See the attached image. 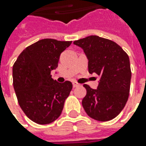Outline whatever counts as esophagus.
<instances>
[{
  "label": "esophagus",
  "instance_id": "esophagus-1",
  "mask_svg": "<svg viewBox=\"0 0 146 146\" xmlns=\"http://www.w3.org/2000/svg\"><path fill=\"white\" fill-rule=\"evenodd\" d=\"M80 84H78V83H76V82H73V87L76 88V87H78Z\"/></svg>",
  "mask_w": 146,
  "mask_h": 146
}]
</instances>
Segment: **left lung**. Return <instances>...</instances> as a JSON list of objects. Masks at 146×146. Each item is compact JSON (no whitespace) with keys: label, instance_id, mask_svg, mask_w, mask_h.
I'll return each mask as SVG.
<instances>
[{"label":"left lung","instance_id":"left-lung-1","mask_svg":"<svg viewBox=\"0 0 146 146\" xmlns=\"http://www.w3.org/2000/svg\"><path fill=\"white\" fill-rule=\"evenodd\" d=\"M88 60V72L100 76L98 88L87 84L82 106L87 115L98 121L113 119L127 103L130 91L131 67L128 55L116 43L98 36L74 41Z\"/></svg>","mask_w":146,"mask_h":146}]
</instances>
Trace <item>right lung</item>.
<instances>
[{"instance_id": "right-lung-1", "label": "right lung", "mask_w": 146, "mask_h": 146, "mask_svg": "<svg viewBox=\"0 0 146 146\" xmlns=\"http://www.w3.org/2000/svg\"><path fill=\"white\" fill-rule=\"evenodd\" d=\"M71 41L44 39L20 53L13 66V84L21 109L31 121L48 124L58 118L72 89L70 81L58 83L51 71Z\"/></svg>"}]
</instances>
